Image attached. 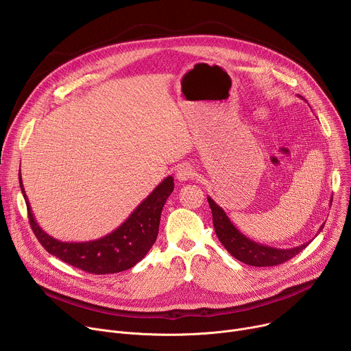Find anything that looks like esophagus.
<instances>
[{"label":"esophagus","instance_id":"obj_1","mask_svg":"<svg viewBox=\"0 0 351 351\" xmlns=\"http://www.w3.org/2000/svg\"><path fill=\"white\" fill-rule=\"evenodd\" d=\"M194 176V169L190 165H182L180 168H178L176 171V179L179 182H186L190 180Z\"/></svg>","mask_w":351,"mask_h":351}]
</instances>
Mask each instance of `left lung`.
I'll use <instances>...</instances> for the list:
<instances>
[{
  "instance_id": "obj_1",
  "label": "left lung",
  "mask_w": 351,
  "mask_h": 351,
  "mask_svg": "<svg viewBox=\"0 0 351 351\" xmlns=\"http://www.w3.org/2000/svg\"><path fill=\"white\" fill-rule=\"evenodd\" d=\"M207 199L211 207L213 222H214L215 233L219 241L228 250V253L236 260H239L240 263L253 265V267L279 265L293 258L295 254H298L302 250H304L310 244V241H306L304 244L293 247V248H275V247H269V245H264L257 241H253L252 239L244 236L230 222L225 211L214 202L211 197H207ZM322 228L324 226H321L319 232L322 230Z\"/></svg>"
}]
</instances>
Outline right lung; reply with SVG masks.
Here are the masks:
<instances>
[{"label": "right lung", "instance_id": "1", "mask_svg": "<svg viewBox=\"0 0 351 351\" xmlns=\"http://www.w3.org/2000/svg\"><path fill=\"white\" fill-rule=\"evenodd\" d=\"M19 183L27 206L30 226L41 245L49 254L56 256L64 263L94 275L126 271L145 257L148 250L157 240L161 213L175 186L173 178L168 176L152 191V194H148L144 202L138 204L118 229L101 239L73 243L57 240L38 226L32 214L21 172Z\"/></svg>", "mask_w": 351, "mask_h": 351}]
</instances>
